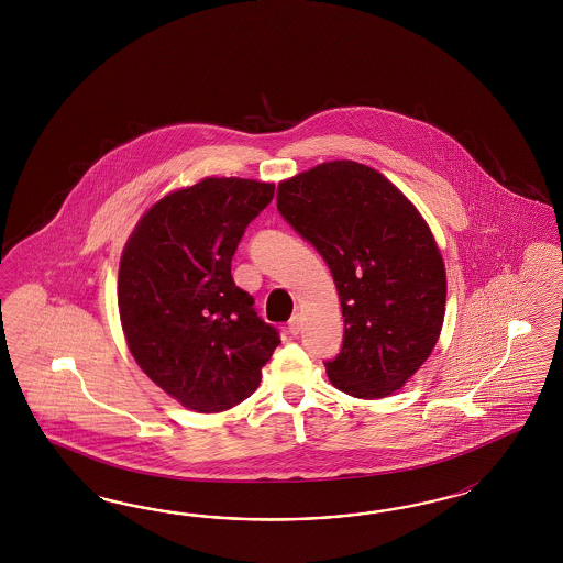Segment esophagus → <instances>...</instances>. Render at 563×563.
Wrapping results in <instances>:
<instances>
[{
  "mask_svg": "<svg viewBox=\"0 0 563 563\" xmlns=\"http://www.w3.org/2000/svg\"><path fill=\"white\" fill-rule=\"evenodd\" d=\"M287 330H289V334H292V336H297V334L301 332V318H299V313H295V316L290 318Z\"/></svg>",
  "mask_w": 563,
  "mask_h": 563,
  "instance_id": "34e87169",
  "label": "esophagus"
}]
</instances>
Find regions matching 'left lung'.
<instances>
[{"label": "left lung", "mask_w": 563, "mask_h": 563, "mask_svg": "<svg viewBox=\"0 0 563 563\" xmlns=\"http://www.w3.org/2000/svg\"><path fill=\"white\" fill-rule=\"evenodd\" d=\"M283 219L324 257L341 297V353L330 382L384 398L431 355L445 313V271L423 217L377 170L332 161L283 181Z\"/></svg>", "instance_id": "1"}]
</instances>
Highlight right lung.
<instances>
[{"label": "right lung", "instance_id": "obj_1", "mask_svg": "<svg viewBox=\"0 0 563 563\" xmlns=\"http://www.w3.org/2000/svg\"><path fill=\"white\" fill-rule=\"evenodd\" d=\"M273 184L206 177L140 219L120 264L121 325L142 372L196 412H221L256 393L280 344L231 260Z\"/></svg>", "mask_w": 563, "mask_h": 563}]
</instances>
